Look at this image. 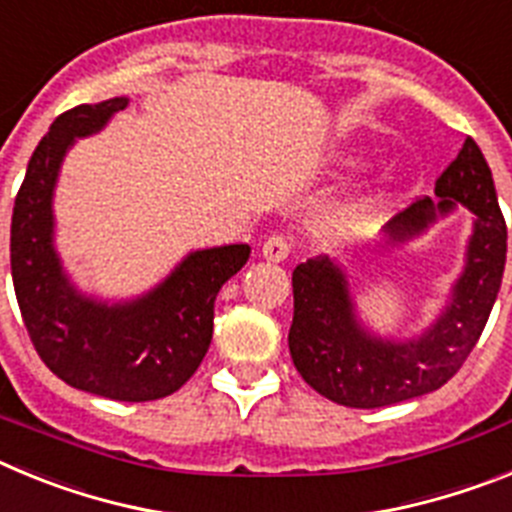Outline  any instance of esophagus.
<instances>
[{
    "mask_svg": "<svg viewBox=\"0 0 512 512\" xmlns=\"http://www.w3.org/2000/svg\"><path fill=\"white\" fill-rule=\"evenodd\" d=\"M289 251H292V243H289V238H284V235H271V238L264 241V248H261L264 259L274 261V264L287 259Z\"/></svg>",
    "mask_w": 512,
    "mask_h": 512,
    "instance_id": "esophagus-1",
    "label": "esophagus"
}]
</instances>
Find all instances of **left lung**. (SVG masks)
<instances>
[{
  "mask_svg": "<svg viewBox=\"0 0 512 512\" xmlns=\"http://www.w3.org/2000/svg\"><path fill=\"white\" fill-rule=\"evenodd\" d=\"M436 197L441 202H413L384 228L387 243H405L456 205L474 215L464 271L436 323L420 336L390 341L369 333L356 318L346 274L328 256L292 271L289 354L302 379L328 400L366 410L428 395L449 382L477 346L503 282L508 228L492 171L472 138L436 179Z\"/></svg>",
  "mask_w": 512,
  "mask_h": 512,
  "instance_id": "8db88e82",
  "label": "left lung"
}]
</instances>
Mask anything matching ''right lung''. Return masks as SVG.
<instances>
[{
	"label": "right lung",
	"instance_id": "obj_1",
	"mask_svg": "<svg viewBox=\"0 0 512 512\" xmlns=\"http://www.w3.org/2000/svg\"><path fill=\"white\" fill-rule=\"evenodd\" d=\"M128 97L79 104L53 120L15 200L9 261L17 305L43 364L76 390L120 402L176 392L212 341L215 297L251 256L246 243L192 251L164 282L130 302L81 295L53 248V189L76 138L99 133Z\"/></svg>",
	"mask_w": 512,
	"mask_h": 512
}]
</instances>
